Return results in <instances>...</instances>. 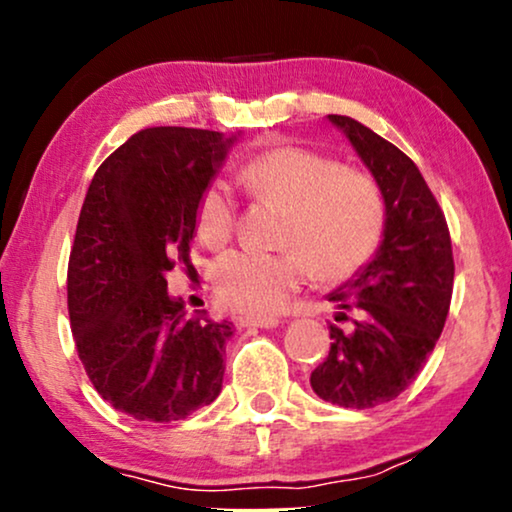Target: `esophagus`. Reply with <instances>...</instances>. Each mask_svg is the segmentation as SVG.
I'll list each match as a JSON object with an SVG mask.
<instances>
[{"mask_svg":"<svg viewBox=\"0 0 512 512\" xmlns=\"http://www.w3.org/2000/svg\"><path fill=\"white\" fill-rule=\"evenodd\" d=\"M237 326L247 328H275L279 324L277 317H235Z\"/></svg>","mask_w":512,"mask_h":512,"instance_id":"1","label":"esophagus"}]
</instances>
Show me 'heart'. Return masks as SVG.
<instances>
[{
	"label": "heart",
	"instance_id": "1",
	"mask_svg": "<svg viewBox=\"0 0 512 512\" xmlns=\"http://www.w3.org/2000/svg\"><path fill=\"white\" fill-rule=\"evenodd\" d=\"M240 181L254 198L284 209L275 254L230 251L214 265L221 305L242 314L277 312L305 282L307 270L338 282L361 270L380 247L387 207L375 179L300 146L263 151L242 167ZM195 228L219 249L235 233V200L212 181L195 207Z\"/></svg>",
	"mask_w": 512,
	"mask_h": 512
}]
</instances>
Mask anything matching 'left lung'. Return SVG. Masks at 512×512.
<instances>
[{
  "label": "left lung",
  "instance_id": "obj_1",
  "mask_svg": "<svg viewBox=\"0 0 512 512\" xmlns=\"http://www.w3.org/2000/svg\"><path fill=\"white\" fill-rule=\"evenodd\" d=\"M328 121L373 172L387 223L373 261L328 296L340 310L335 321L349 324L328 326L331 352L310 384L328 403L366 410L403 394L436 347L452 300V240L438 200L401 149L349 116Z\"/></svg>",
  "mask_w": 512,
  "mask_h": 512
}]
</instances>
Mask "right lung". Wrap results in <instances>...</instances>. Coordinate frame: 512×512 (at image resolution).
<instances>
[{
    "mask_svg": "<svg viewBox=\"0 0 512 512\" xmlns=\"http://www.w3.org/2000/svg\"><path fill=\"white\" fill-rule=\"evenodd\" d=\"M233 139L139 130L97 167L83 200L67 268L76 352L97 394L139 422H177L221 391L233 328L188 319L165 272L191 268L195 207Z\"/></svg>",
    "mask_w": 512,
    "mask_h": 512,
    "instance_id": "obj_1",
    "label": "right lung"
}]
</instances>
